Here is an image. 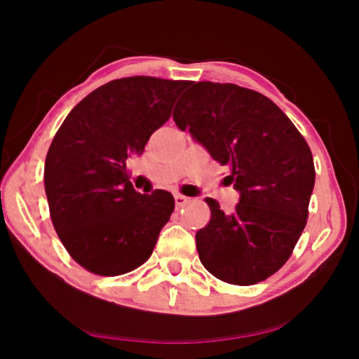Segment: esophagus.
<instances>
[{"label": "esophagus", "mask_w": 359, "mask_h": 359, "mask_svg": "<svg viewBox=\"0 0 359 359\" xmlns=\"http://www.w3.org/2000/svg\"><path fill=\"white\" fill-rule=\"evenodd\" d=\"M188 201H190V199L185 198V196H182V194H174V203H175V205H177V208H184V205Z\"/></svg>", "instance_id": "34e87169"}]
</instances>
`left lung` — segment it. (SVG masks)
<instances>
[{
	"instance_id": "1",
	"label": "left lung",
	"mask_w": 359,
	"mask_h": 359,
	"mask_svg": "<svg viewBox=\"0 0 359 359\" xmlns=\"http://www.w3.org/2000/svg\"><path fill=\"white\" fill-rule=\"evenodd\" d=\"M172 118L231 175L233 214L208 198L210 222L196 233L199 259L233 285L266 280L287 263L306 228L315 168L306 139L282 109L234 83L191 82Z\"/></svg>"
}]
</instances>
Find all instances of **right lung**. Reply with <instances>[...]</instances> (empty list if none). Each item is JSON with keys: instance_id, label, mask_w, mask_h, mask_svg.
Listing matches in <instances>:
<instances>
[{"instance_id": "1", "label": "right lung", "mask_w": 359, "mask_h": 359, "mask_svg": "<svg viewBox=\"0 0 359 359\" xmlns=\"http://www.w3.org/2000/svg\"><path fill=\"white\" fill-rule=\"evenodd\" d=\"M188 83L135 76L101 85L68 114L48 147L44 187L53 228L93 274L121 276L145 263L169 222L172 194L137 193L126 161L142 155Z\"/></svg>"}]
</instances>
